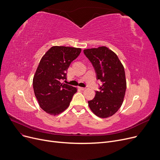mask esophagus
I'll use <instances>...</instances> for the list:
<instances>
[{"label":"esophagus","instance_id":"34e87169","mask_svg":"<svg viewBox=\"0 0 160 160\" xmlns=\"http://www.w3.org/2000/svg\"><path fill=\"white\" fill-rule=\"evenodd\" d=\"M79 89H80V90H82V91H83V90H85L86 88H81V87H80V88H79Z\"/></svg>","mask_w":160,"mask_h":160}]
</instances>
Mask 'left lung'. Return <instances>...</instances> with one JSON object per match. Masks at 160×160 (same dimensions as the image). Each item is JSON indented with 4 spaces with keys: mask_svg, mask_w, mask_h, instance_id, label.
<instances>
[{
    "mask_svg": "<svg viewBox=\"0 0 160 160\" xmlns=\"http://www.w3.org/2000/svg\"><path fill=\"white\" fill-rule=\"evenodd\" d=\"M83 53L94 67L97 80L102 83L88 105L100 118L110 117L123 102L127 89L124 67L116 54L106 47L85 49Z\"/></svg>",
    "mask_w": 160,
    "mask_h": 160,
    "instance_id": "left-lung-1",
    "label": "left lung"
}]
</instances>
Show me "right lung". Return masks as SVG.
<instances>
[{
  "instance_id": "right-lung-1",
  "label": "right lung",
  "mask_w": 160,
  "mask_h": 160,
  "mask_svg": "<svg viewBox=\"0 0 160 160\" xmlns=\"http://www.w3.org/2000/svg\"><path fill=\"white\" fill-rule=\"evenodd\" d=\"M81 48L54 46L42 57L33 79V88L40 107L47 113L56 115L69 107L77 89L62 83L71 63Z\"/></svg>"
}]
</instances>
